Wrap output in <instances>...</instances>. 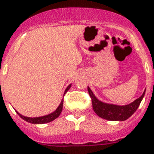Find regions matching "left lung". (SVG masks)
<instances>
[{
  "label": "left lung",
  "instance_id": "obj_1",
  "mask_svg": "<svg viewBox=\"0 0 154 154\" xmlns=\"http://www.w3.org/2000/svg\"><path fill=\"white\" fill-rule=\"evenodd\" d=\"M88 92L92 100L93 109L99 117L111 121H117V120L124 121L128 119L132 114H134L135 111L139 107L140 102L142 101L145 95V90L140 98L136 99L134 102H132L128 105L125 106H117L104 103L98 100V98H96L94 94L89 87H88Z\"/></svg>",
  "mask_w": 154,
  "mask_h": 154
}]
</instances>
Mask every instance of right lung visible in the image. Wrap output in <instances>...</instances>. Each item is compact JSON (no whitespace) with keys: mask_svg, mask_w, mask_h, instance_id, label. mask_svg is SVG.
I'll use <instances>...</instances> for the list:
<instances>
[{"mask_svg":"<svg viewBox=\"0 0 154 154\" xmlns=\"http://www.w3.org/2000/svg\"><path fill=\"white\" fill-rule=\"evenodd\" d=\"M71 87V85H69L67 89L65 90L64 91V94H66V92L68 90L70 89ZM63 103H64V98L62 99L61 103L60 104L57 109H56V111L52 112V113L49 114L48 116H41V117H35V118H30V117H26V116H22L21 114H19L18 112L17 111V113L18 114V116L22 118V119H24L26 120V122L28 123H30V124H46V123H49V122H51L53 121L54 119H56L57 117H59V116L60 115L62 111V108H63Z\"/></svg>","mask_w":154,"mask_h":154,"instance_id":"1","label":"right lung"}]
</instances>
